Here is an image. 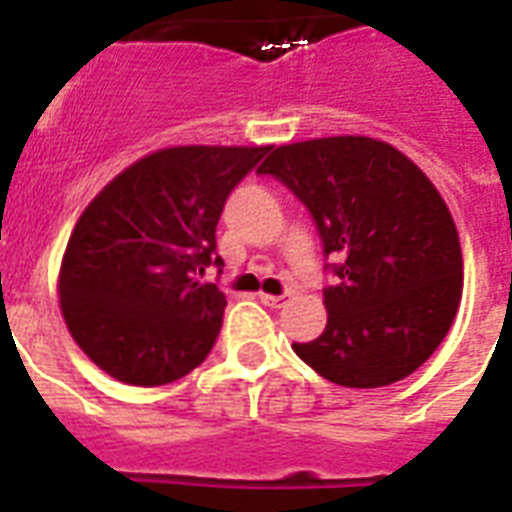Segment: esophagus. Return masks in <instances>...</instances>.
<instances>
[{"mask_svg":"<svg viewBox=\"0 0 512 512\" xmlns=\"http://www.w3.org/2000/svg\"><path fill=\"white\" fill-rule=\"evenodd\" d=\"M260 303L268 305V308H284V305L292 303V295L284 292V295H260Z\"/></svg>","mask_w":512,"mask_h":512,"instance_id":"obj_1","label":"esophagus"}]
</instances>
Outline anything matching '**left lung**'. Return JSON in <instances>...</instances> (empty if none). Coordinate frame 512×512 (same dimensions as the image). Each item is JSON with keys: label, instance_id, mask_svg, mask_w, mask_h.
<instances>
[{"label": "left lung", "instance_id": "1", "mask_svg": "<svg viewBox=\"0 0 512 512\" xmlns=\"http://www.w3.org/2000/svg\"><path fill=\"white\" fill-rule=\"evenodd\" d=\"M276 177L311 212L321 236L327 327L292 342L305 364L345 388H382L420 369L441 345L462 297L460 236L425 172L361 135L276 148Z\"/></svg>", "mask_w": 512, "mask_h": 512}]
</instances>
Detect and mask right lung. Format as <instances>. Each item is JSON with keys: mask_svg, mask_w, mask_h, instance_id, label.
<instances>
[{"mask_svg": "<svg viewBox=\"0 0 512 512\" xmlns=\"http://www.w3.org/2000/svg\"><path fill=\"white\" fill-rule=\"evenodd\" d=\"M271 146L164 148L90 201L60 265V311L76 345L127 385H167L209 356L225 295L199 281L217 255L225 199Z\"/></svg>", "mask_w": 512, "mask_h": 512, "instance_id": "add662e5", "label": "right lung"}]
</instances>
